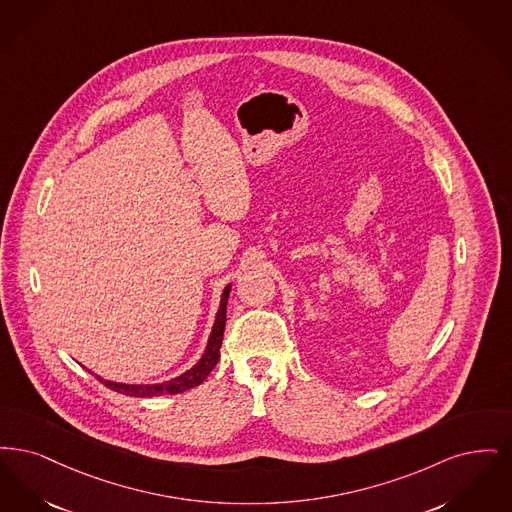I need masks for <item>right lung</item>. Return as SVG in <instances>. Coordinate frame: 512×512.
Returning a JSON list of instances; mask_svg holds the SVG:
<instances>
[{"label":"right lung","mask_w":512,"mask_h":512,"mask_svg":"<svg viewBox=\"0 0 512 512\" xmlns=\"http://www.w3.org/2000/svg\"><path fill=\"white\" fill-rule=\"evenodd\" d=\"M229 290H231V285H227L223 289L220 310L216 313V321H214L212 333L208 336L206 350H204L202 357L189 371H185L183 375L172 378V380L160 382V384H122V382H112V380H105V378L101 377H97V380H101L107 388H111L114 392L124 394V396H132V398H153V396H164V394L172 396V394H181L185 390H191V388L202 384L206 377L210 375V371L216 367L218 359H220Z\"/></svg>","instance_id":"1"}]
</instances>
